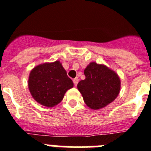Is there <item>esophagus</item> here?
Returning <instances> with one entry per match:
<instances>
[{"label": "esophagus", "mask_w": 151, "mask_h": 151, "mask_svg": "<svg viewBox=\"0 0 151 151\" xmlns=\"http://www.w3.org/2000/svg\"><path fill=\"white\" fill-rule=\"evenodd\" d=\"M78 78H75L74 79H73V83H74L75 86H76L77 84H78Z\"/></svg>", "instance_id": "esophagus-1"}]
</instances>
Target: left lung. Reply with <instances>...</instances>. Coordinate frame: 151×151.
Here are the masks:
<instances>
[{
  "instance_id": "left-lung-1",
  "label": "left lung",
  "mask_w": 151,
  "mask_h": 151,
  "mask_svg": "<svg viewBox=\"0 0 151 151\" xmlns=\"http://www.w3.org/2000/svg\"><path fill=\"white\" fill-rule=\"evenodd\" d=\"M85 79L77 88L85 104L92 110H99L113 102L121 88L120 78L104 64L91 62L84 70Z\"/></svg>"
}]
</instances>
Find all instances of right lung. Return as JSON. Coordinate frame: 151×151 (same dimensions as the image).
<instances>
[{
  "instance_id": "right-lung-1",
  "label": "right lung",
  "mask_w": 151,
  "mask_h": 151,
  "mask_svg": "<svg viewBox=\"0 0 151 151\" xmlns=\"http://www.w3.org/2000/svg\"><path fill=\"white\" fill-rule=\"evenodd\" d=\"M28 86L35 101L47 107H54L73 87V82L62 63L57 60L35 66L29 73Z\"/></svg>"
}]
</instances>
